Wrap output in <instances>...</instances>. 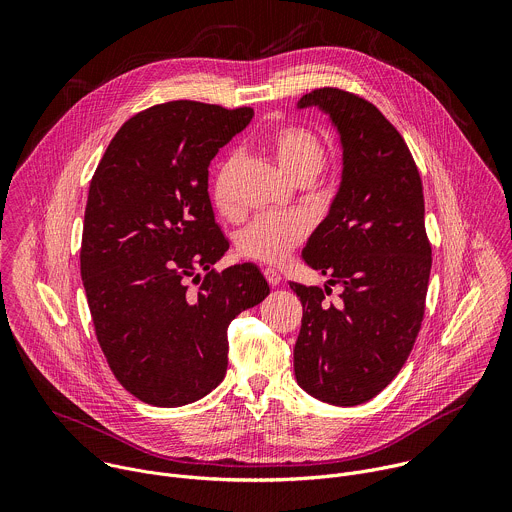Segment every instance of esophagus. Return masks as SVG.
Segmentation results:
<instances>
[{"mask_svg": "<svg viewBox=\"0 0 512 512\" xmlns=\"http://www.w3.org/2000/svg\"><path fill=\"white\" fill-rule=\"evenodd\" d=\"M263 275H265V279H267V283H269L271 287H277L279 281H281V275H279V271H275V269H265Z\"/></svg>", "mask_w": 512, "mask_h": 512, "instance_id": "obj_1", "label": "esophagus"}]
</instances>
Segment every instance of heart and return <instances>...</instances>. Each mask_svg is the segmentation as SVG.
Returning a JSON list of instances; mask_svg holds the SVG:
<instances>
[{
    "mask_svg": "<svg viewBox=\"0 0 512 512\" xmlns=\"http://www.w3.org/2000/svg\"><path fill=\"white\" fill-rule=\"evenodd\" d=\"M267 148L277 166L300 184H310L326 164L322 139L304 125L285 123L275 127L267 137ZM237 172L239 158L231 156L218 166L212 180V202L225 216L239 214L233 188ZM308 231L310 225L300 214H261L239 233L237 249L247 259L279 265L306 241Z\"/></svg>",
    "mask_w": 512,
    "mask_h": 512,
    "instance_id": "b5f03b06",
    "label": "heart"
}]
</instances>
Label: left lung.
Listing matches in <instances>:
<instances>
[{"label": "left lung", "instance_id": "1", "mask_svg": "<svg viewBox=\"0 0 512 512\" xmlns=\"http://www.w3.org/2000/svg\"><path fill=\"white\" fill-rule=\"evenodd\" d=\"M300 107L330 113L344 148L342 184L310 237L304 261L342 285L289 283L304 316L294 348L296 379L340 407L379 395L401 371L419 334L431 271L423 186L403 135L367 99L322 87Z\"/></svg>", "mask_w": 512, "mask_h": 512}]
</instances>
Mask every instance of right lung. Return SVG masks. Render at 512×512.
I'll return each instance as SVG.
<instances>
[{
  "label": "right lung",
  "mask_w": 512,
  "mask_h": 512,
  "mask_svg": "<svg viewBox=\"0 0 512 512\" xmlns=\"http://www.w3.org/2000/svg\"><path fill=\"white\" fill-rule=\"evenodd\" d=\"M251 119V107L154 105L121 125L93 174L81 277L109 369L143 403L208 395L227 373L229 324L269 296L253 263L212 267L229 241L214 223L208 164Z\"/></svg>",
  "instance_id": "obj_1"
}]
</instances>
